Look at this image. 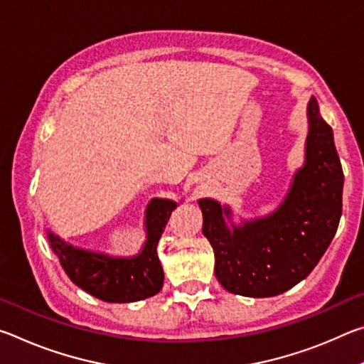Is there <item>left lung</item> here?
<instances>
[{
  "label": "left lung",
  "instance_id": "8db88e82",
  "mask_svg": "<svg viewBox=\"0 0 364 364\" xmlns=\"http://www.w3.org/2000/svg\"><path fill=\"white\" fill-rule=\"evenodd\" d=\"M306 114L305 164L273 213L230 228V207L199 199L202 232L215 254V276L228 292L273 297L289 291L311 273L336 236L342 215L341 159L315 97Z\"/></svg>",
  "mask_w": 364,
  "mask_h": 364
}]
</instances>
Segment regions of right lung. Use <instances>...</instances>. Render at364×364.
Returning <instances> with one entry per match:
<instances>
[{
	"label": "right lung",
	"mask_w": 364,
	"mask_h": 364,
	"mask_svg": "<svg viewBox=\"0 0 364 364\" xmlns=\"http://www.w3.org/2000/svg\"><path fill=\"white\" fill-rule=\"evenodd\" d=\"M176 202L152 199L146 208V242L134 257L83 250L48 231V241L73 284L110 304H130L156 295L164 286L157 244Z\"/></svg>",
	"instance_id": "obj_1"
}]
</instances>
